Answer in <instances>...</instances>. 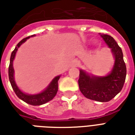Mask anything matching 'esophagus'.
<instances>
[{"mask_svg":"<svg viewBox=\"0 0 135 135\" xmlns=\"http://www.w3.org/2000/svg\"><path fill=\"white\" fill-rule=\"evenodd\" d=\"M80 65V62L78 60H74L73 62V65L74 67H79Z\"/></svg>","mask_w":135,"mask_h":135,"instance_id":"esophagus-1","label":"esophagus"}]
</instances>
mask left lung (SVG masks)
Segmentation results:
<instances>
[{
	"label": "left lung",
	"instance_id": "obj_1",
	"mask_svg": "<svg viewBox=\"0 0 135 135\" xmlns=\"http://www.w3.org/2000/svg\"><path fill=\"white\" fill-rule=\"evenodd\" d=\"M99 34L111 49L115 57L114 66L111 73L105 77H93L80 70L78 84L79 90L86 98L99 102H107L122 90L127 70L122 49L114 38L108 34Z\"/></svg>",
	"mask_w": 135,
	"mask_h": 135
}]
</instances>
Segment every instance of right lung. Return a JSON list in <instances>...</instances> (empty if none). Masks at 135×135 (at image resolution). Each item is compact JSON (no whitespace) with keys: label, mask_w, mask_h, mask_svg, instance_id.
<instances>
[{"label":"right lung","mask_w":135,"mask_h":135,"mask_svg":"<svg viewBox=\"0 0 135 135\" xmlns=\"http://www.w3.org/2000/svg\"><path fill=\"white\" fill-rule=\"evenodd\" d=\"M35 36L34 34L23 38L22 40L20 41L17 44V46L14 49V51L12 52L11 56H10V65H9V68H8V76H9V79H10L11 86H12L15 93L16 94L19 99H20L21 100H22V101H24L28 104H30V105H40L49 102L55 97V96L57 94V91H58V82L59 79H60V76H57V77H55L52 80L51 84H49V86L41 93L35 95H29L27 94H25L22 91H20V89L17 87V84H15V82L14 80V69H13V66H12V62L14 60L15 56V54H16V52L19 47L20 46L21 44H22L25 41H26V40L27 38H29L31 36Z\"/></svg>","instance_id":"1"}]
</instances>
